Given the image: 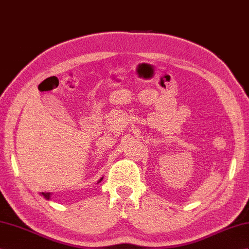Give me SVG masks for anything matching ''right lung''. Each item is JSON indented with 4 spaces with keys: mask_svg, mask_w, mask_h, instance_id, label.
Returning <instances> with one entry per match:
<instances>
[{
    "mask_svg": "<svg viewBox=\"0 0 249 249\" xmlns=\"http://www.w3.org/2000/svg\"><path fill=\"white\" fill-rule=\"evenodd\" d=\"M102 180H103V178L99 180V182H100V181H102ZM41 195H42V196H44L47 200H49V199H50V197H51V194H50V193H42Z\"/></svg>",
    "mask_w": 249,
    "mask_h": 249,
    "instance_id": "right-lung-1",
    "label": "right lung"
}]
</instances>
